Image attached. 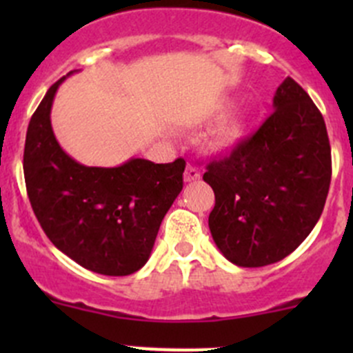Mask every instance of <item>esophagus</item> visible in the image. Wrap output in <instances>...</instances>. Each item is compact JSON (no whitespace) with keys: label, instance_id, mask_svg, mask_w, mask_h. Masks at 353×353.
Returning a JSON list of instances; mask_svg holds the SVG:
<instances>
[{"label":"esophagus","instance_id":"esophagus-1","mask_svg":"<svg viewBox=\"0 0 353 353\" xmlns=\"http://www.w3.org/2000/svg\"><path fill=\"white\" fill-rule=\"evenodd\" d=\"M201 177L199 170L194 165H188L186 170H184V181L186 183H193V181H198Z\"/></svg>","mask_w":353,"mask_h":353}]
</instances>
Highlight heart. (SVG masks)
Wrapping results in <instances>:
<instances>
[{
    "mask_svg": "<svg viewBox=\"0 0 353 353\" xmlns=\"http://www.w3.org/2000/svg\"><path fill=\"white\" fill-rule=\"evenodd\" d=\"M230 108L225 104L222 109ZM248 134V117L241 112L229 114L212 130L206 138V148L213 154H229L243 145Z\"/></svg>",
    "mask_w": 353,
    "mask_h": 353,
    "instance_id": "heart-1",
    "label": "heart"
}]
</instances>
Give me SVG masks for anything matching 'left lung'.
Wrapping results in <instances>:
<instances>
[{"label":"left lung","mask_w":353,"mask_h":353,"mask_svg":"<svg viewBox=\"0 0 353 353\" xmlns=\"http://www.w3.org/2000/svg\"><path fill=\"white\" fill-rule=\"evenodd\" d=\"M273 114L251 138L206 165L215 193L208 227L230 263L259 268L301 245L321 216L331 181V148L321 112L290 77Z\"/></svg>","instance_id":"1"}]
</instances>
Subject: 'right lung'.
Here are the masks:
<instances>
[{"label":"right lung","mask_w":353,"mask_h":353,"mask_svg":"<svg viewBox=\"0 0 353 353\" xmlns=\"http://www.w3.org/2000/svg\"><path fill=\"white\" fill-rule=\"evenodd\" d=\"M44 95L28 123L23 174L28 199L52 244L90 272L126 276L148 261L163 216L183 190L186 162L130 159L88 167L61 148L51 126L59 85Z\"/></svg>","instance_id":"obj_1"}]
</instances>
